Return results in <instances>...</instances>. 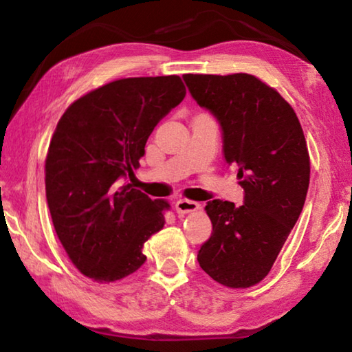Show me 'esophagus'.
Returning a JSON list of instances; mask_svg holds the SVG:
<instances>
[{
  "label": "esophagus",
  "mask_w": 352,
  "mask_h": 352,
  "mask_svg": "<svg viewBox=\"0 0 352 352\" xmlns=\"http://www.w3.org/2000/svg\"><path fill=\"white\" fill-rule=\"evenodd\" d=\"M200 208V205L197 201H192V200H188V199H180L175 204V211L178 214H188V212H194L197 211Z\"/></svg>",
  "instance_id": "esophagus-1"
}]
</instances>
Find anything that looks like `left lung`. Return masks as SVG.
Listing matches in <instances>:
<instances>
[{
  "instance_id": "1",
  "label": "left lung",
  "mask_w": 352,
  "mask_h": 352,
  "mask_svg": "<svg viewBox=\"0 0 352 352\" xmlns=\"http://www.w3.org/2000/svg\"><path fill=\"white\" fill-rule=\"evenodd\" d=\"M197 104L222 129L226 163L239 166L243 205L211 200L205 210L212 234L197 261L214 281L231 289L261 283L302 211L311 162L301 124L290 104L245 73L184 74Z\"/></svg>"
}]
</instances>
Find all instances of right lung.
Wrapping results in <instances>:
<instances>
[{
	"instance_id": "1",
	"label": "right lung",
	"mask_w": 352,
	"mask_h": 352,
	"mask_svg": "<svg viewBox=\"0 0 352 352\" xmlns=\"http://www.w3.org/2000/svg\"><path fill=\"white\" fill-rule=\"evenodd\" d=\"M184 96L178 76L129 77L74 100L58 121L46 155V200L82 275L113 283L146 262L142 247L164 226L169 204L124 182L155 126Z\"/></svg>"
}]
</instances>
